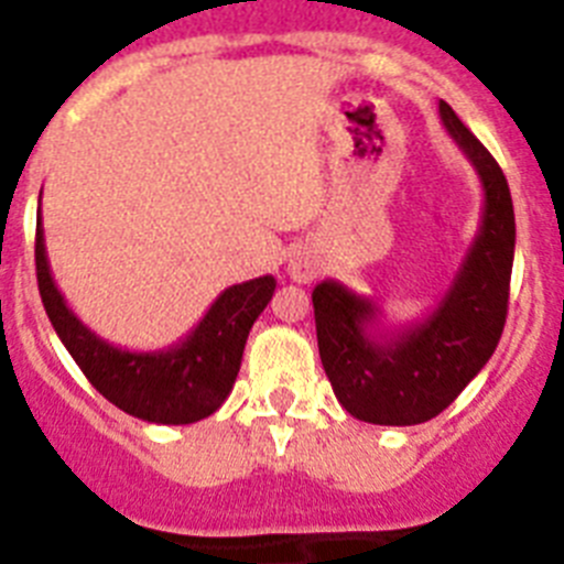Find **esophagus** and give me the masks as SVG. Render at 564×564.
I'll return each instance as SVG.
<instances>
[{
  "mask_svg": "<svg viewBox=\"0 0 564 564\" xmlns=\"http://www.w3.org/2000/svg\"><path fill=\"white\" fill-rule=\"evenodd\" d=\"M293 276H296V279H307V273H299V271H293Z\"/></svg>",
  "mask_w": 564,
  "mask_h": 564,
  "instance_id": "obj_1",
  "label": "esophagus"
}]
</instances>
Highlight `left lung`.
<instances>
[{
	"instance_id": "1",
	"label": "left lung",
	"mask_w": 564,
	"mask_h": 564,
	"mask_svg": "<svg viewBox=\"0 0 564 564\" xmlns=\"http://www.w3.org/2000/svg\"><path fill=\"white\" fill-rule=\"evenodd\" d=\"M437 109L482 183L480 228L449 291L421 322L378 327L381 307L372 299L333 279L313 288L318 356L333 392L352 417L378 426L441 415L486 367L506 327L517 237L506 174L449 104Z\"/></svg>"
}]
</instances>
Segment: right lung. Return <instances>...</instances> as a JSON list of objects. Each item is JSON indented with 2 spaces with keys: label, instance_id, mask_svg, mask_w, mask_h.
<instances>
[{
  "label": "right lung",
  "instance_id": "right-lung-1",
  "mask_svg": "<svg viewBox=\"0 0 564 564\" xmlns=\"http://www.w3.org/2000/svg\"><path fill=\"white\" fill-rule=\"evenodd\" d=\"M36 279L44 311L87 381L127 415L149 423H194L214 415L237 381L248 333L273 296L276 279L259 276L214 299L200 325L166 350L132 352L104 341L69 311L53 282L36 220Z\"/></svg>",
  "mask_w": 564,
  "mask_h": 564
}]
</instances>
